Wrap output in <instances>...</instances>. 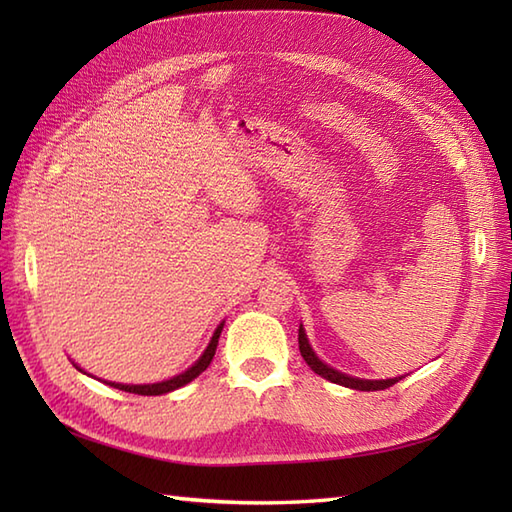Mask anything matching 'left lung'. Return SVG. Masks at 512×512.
I'll list each match as a JSON object with an SVG mask.
<instances>
[{
  "instance_id": "1",
  "label": "left lung",
  "mask_w": 512,
  "mask_h": 512,
  "mask_svg": "<svg viewBox=\"0 0 512 512\" xmlns=\"http://www.w3.org/2000/svg\"><path fill=\"white\" fill-rule=\"evenodd\" d=\"M299 352L303 356V361L308 363V367L312 369L314 374H319L321 378L330 380V383H336V385H343V387H352V389H358V391H378V389H387L391 385H396L398 380L402 378H387V380H361V378H352V376H345L341 372H336V369L328 367L325 363H321L317 356H314L312 347L306 339V332H303V328H299Z\"/></svg>"
}]
</instances>
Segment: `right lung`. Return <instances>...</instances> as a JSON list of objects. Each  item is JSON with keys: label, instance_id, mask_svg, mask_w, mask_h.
Here are the masks:
<instances>
[{"label": "right lung", "instance_id": "1", "mask_svg": "<svg viewBox=\"0 0 512 512\" xmlns=\"http://www.w3.org/2000/svg\"><path fill=\"white\" fill-rule=\"evenodd\" d=\"M222 328H224V323L220 325V328L215 330L213 339H211L209 347H206V350H204V354H202L200 361L195 363L193 367H189L187 372H184V374L176 376V378H171V380H162V383H156V385H118V383H107V385H112V387L121 389V391H129V394H140V396H160V394H167V391H173V389H178V387H184L187 383H191L193 378H198V376L204 372V369L211 365L213 356H215V350H217V341H220Z\"/></svg>", "mask_w": 512, "mask_h": 512}]
</instances>
